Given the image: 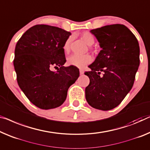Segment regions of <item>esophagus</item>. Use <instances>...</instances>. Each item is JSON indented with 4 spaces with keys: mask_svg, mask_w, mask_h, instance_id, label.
Masks as SVG:
<instances>
[{
    "mask_svg": "<svg viewBox=\"0 0 150 150\" xmlns=\"http://www.w3.org/2000/svg\"><path fill=\"white\" fill-rule=\"evenodd\" d=\"M79 73L80 75H83L84 73V71L83 69H79Z\"/></svg>",
    "mask_w": 150,
    "mask_h": 150,
    "instance_id": "esophagus-1",
    "label": "esophagus"
}]
</instances>
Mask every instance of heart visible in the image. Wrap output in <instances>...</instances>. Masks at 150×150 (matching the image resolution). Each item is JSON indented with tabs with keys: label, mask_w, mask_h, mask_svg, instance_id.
<instances>
[{
	"label": "heart",
	"mask_w": 150,
	"mask_h": 150,
	"mask_svg": "<svg viewBox=\"0 0 150 150\" xmlns=\"http://www.w3.org/2000/svg\"><path fill=\"white\" fill-rule=\"evenodd\" d=\"M81 38L83 40L87 45L91 46L94 43L95 40L93 35L91 33L88 32H85L81 34ZM72 39L71 37L68 38L65 40L63 44V51L65 54L69 53L70 50V46ZM92 61L91 56L89 54H84V55H77L73 54L68 57L67 59V64L69 66L75 67L77 68H83L87 64L90 63Z\"/></svg>",
	"instance_id": "1"
}]
</instances>
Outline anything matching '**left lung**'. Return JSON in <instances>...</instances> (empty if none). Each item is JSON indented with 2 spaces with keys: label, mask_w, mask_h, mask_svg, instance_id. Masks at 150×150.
I'll return each instance as SVG.
<instances>
[{
  "label": "left lung",
  "mask_w": 150,
  "mask_h": 150,
  "mask_svg": "<svg viewBox=\"0 0 150 150\" xmlns=\"http://www.w3.org/2000/svg\"><path fill=\"white\" fill-rule=\"evenodd\" d=\"M102 50L90 71L86 98L91 107L109 110L120 104L133 86L139 66V46L135 35L124 25L114 24L92 30Z\"/></svg>",
  "instance_id": "obj_1"
}]
</instances>
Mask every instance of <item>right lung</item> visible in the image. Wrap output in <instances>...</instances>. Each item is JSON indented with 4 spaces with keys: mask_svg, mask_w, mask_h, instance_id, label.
I'll list each match as a JSON object with an SVG mask.
<instances>
[{
    "mask_svg": "<svg viewBox=\"0 0 150 150\" xmlns=\"http://www.w3.org/2000/svg\"><path fill=\"white\" fill-rule=\"evenodd\" d=\"M71 33L57 27L36 25L17 42L13 64L19 88L38 108H57L65 101L67 91L79 76V69L64 67L63 44ZM52 67L57 68L52 71Z\"/></svg>",
    "mask_w": 150,
    "mask_h": 150,
    "instance_id": "add662e5",
    "label": "right lung"
}]
</instances>
